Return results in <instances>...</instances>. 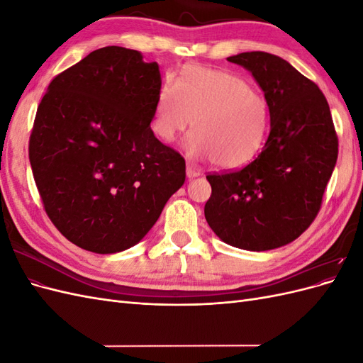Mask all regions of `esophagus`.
Returning a JSON list of instances; mask_svg holds the SVG:
<instances>
[{
	"mask_svg": "<svg viewBox=\"0 0 363 363\" xmlns=\"http://www.w3.org/2000/svg\"><path fill=\"white\" fill-rule=\"evenodd\" d=\"M201 172L199 169H195L192 164H188V168H186V175H188L189 179H194V177H199Z\"/></svg>",
	"mask_w": 363,
	"mask_h": 363,
	"instance_id": "34e87169",
	"label": "esophagus"
}]
</instances>
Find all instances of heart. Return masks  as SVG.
<instances>
[{"label":"heart","mask_w":363,"mask_h":363,"mask_svg":"<svg viewBox=\"0 0 363 363\" xmlns=\"http://www.w3.org/2000/svg\"><path fill=\"white\" fill-rule=\"evenodd\" d=\"M189 152L211 159L223 169H239L255 160L271 130L268 98L245 77L204 67L184 68L179 79H168L159 92L152 131L172 142L192 125Z\"/></svg>","instance_id":"obj_1"}]
</instances>
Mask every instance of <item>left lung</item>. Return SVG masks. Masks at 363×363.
<instances>
[{
    "label": "left lung",
    "instance_id": "obj_1",
    "mask_svg": "<svg viewBox=\"0 0 363 363\" xmlns=\"http://www.w3.org/2000/svg\"><path fill=\"white\" fill-rule=\"evenodd\" d=\"M228 62L255 77L271 106L260 155L236 171L208 172L206 221L228 245L267 251L292 242L313 223L337 159L330 107L312 80L265 51Z\"/></svg>",
    "mask_w": 363,
    "mask_h": 363
}]
</instances>
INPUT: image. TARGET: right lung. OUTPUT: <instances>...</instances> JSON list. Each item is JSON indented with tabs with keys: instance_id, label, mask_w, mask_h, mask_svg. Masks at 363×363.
I'll use <instances>...</instances> for the list:
<instances>
[{
	"instance_id": "1",
	"label": "right lung",
	"mask_w": 363,
	"mask_h": 363,
	"mask_svg": "<svg viewBox=\"0 0 363 363\" xmlns=\"http://www.w3.org/2000/svg\"><path fill=\"white\" fill-rule=\"evenodd\" d=\"M160 86L156 62L104 47L54 77L40 100L33 177L51 223L77 247H133L184 183V159L150 125Z\"/></svg>"
}]
</instances>
